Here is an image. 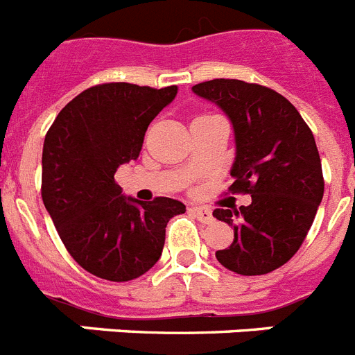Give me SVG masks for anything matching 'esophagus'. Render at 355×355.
Returning <instances> with one entry per match:
<instances>
[{
  "label": "esophagus",
  "mask_w": 355,
  "mask_h": 355,
  "mask_svg": "<svg viewBox=\"0 0 355 355\" xmlns=\"http://www.w3.org/2000/svg\"><path fill=\"white\" fill-rule=\"evenodd\" d=\"M192 211H193V215H196V217H198V219L201 220V223L208 224V223H211V220H214V215H211V211L208 210V208L193 207Z\"/></svg>",
  "instance_id": "34e87169"
}]
</instances>
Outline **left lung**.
<instances>
[{
    "mask_svg": "<svg viewBox=\"0 0 355 355\" xmlns=\"http://www.w3.org/2000/svg\"><path fill=\"white\" fill-rule=\"evenodd\" d=\"M232 120L235 162L232 193H251V205L215 208L233 228V242L215 253L230 271L266 275L300 250L323 199L322 159L313 131L286 96L260 84L214 78L192 87Z\"/></svg>",
    "mask_w": 355,
    "mask_h": 355,
    "instance_id": "1",
    "label": "left lung"
}]
</instances>
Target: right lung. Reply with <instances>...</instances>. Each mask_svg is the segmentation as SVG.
Returning <instances> with one entry per match:
<instances>
[{"label": "right lung", "mask_w": 355, "mask_h": 355, "mask_svg": "<svg viewBox=\"0 0 355 355\" xmlns=\"http://www.w3.org/2000/svg\"><path fill=\"white\" fill-rule=\"evenodd\" d=\"M175 93L178 86L98 84L66 104L48 129L42 202L69 255L95 277H141L162 257L166 223L187 210L171 198H125L114 181L118 166L140 156L148 123Z\"/></svg>", "instance_id": "add662e5"}]
</instances>
